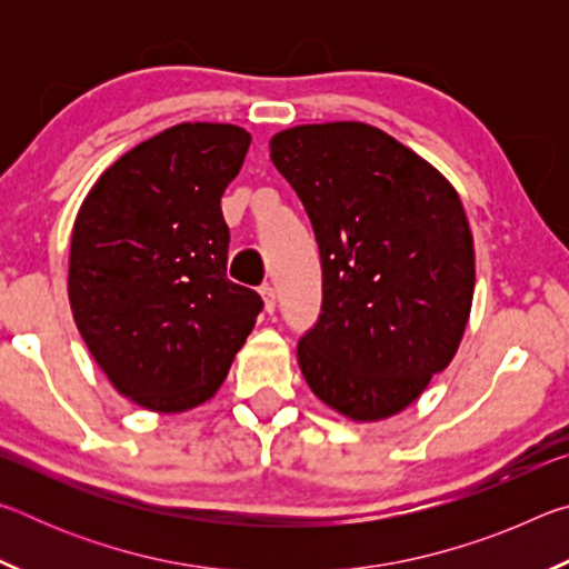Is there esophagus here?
Instances as JSON below:
<instances>
[{
  "label": "esophagus",
  "mask_w": 569,
  "mask_h": 569,
  "mask_svg": "<svg viewBox=\"0 0 569 569\" xmlns=\"http://www.w3.org/2000/svg\"><path fill=\"white\" fill-rule=\"evenodd\" d=\"M261 298H263V308H266V313H273L276 311V291H273V286H261Z\"/></svg>",
  "instance_id": "34e87169"
}]
</instances>
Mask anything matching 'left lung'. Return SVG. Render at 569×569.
<instances>
[{"instance_id":"left-lung-1","label":"left lung","mask_w":569,"mask_h":569,"mask_svg":"<svg viewBox=\"0 0 569 569\" xmlns=\"http://www.w3.org/2000/svg\"><path fill=\"white\" fill-rule=\"evenodd\" d=\"M271 160L311 218L321 316L298 341L311 391L351 421L421 397L455 359L475 296V240L441 172L366 122L298 124Z\"/></svg>"}]
</instances>
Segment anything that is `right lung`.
I'll return each mask as SVG.
<instances>
[{"mask_svg":"<svg viewBox=\"0 0 569 569\" xmlns=\"http://www.w3.org/2000/svg\"><path fill=\"white\" fill-rule=\"evenodd\" d=\"M248 146L238 124H176L114 160L74 218V323L142 409L178 413L213 397L261 313V296L226 276L220 210Z\"/></svg>","mask_w":569,"mask_h":569,"instance_id":"1","label":"right lung"}]
</instances>
